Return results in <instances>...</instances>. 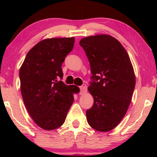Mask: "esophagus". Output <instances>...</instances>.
Returning <instances> with one entry per match:
<instances>
[{
	"label": "esophagus",
	"instance_id": "1",
	"mask_svg": "<svg viewBox=\"0 0 157 157\" xmlns=\"http://www.w3.org/2000/svg\"><path fill=\"white\" fill-rule=\"evenodd\" d=\"M80 88V94H84L87 91V86L86 84H82V86L79 87Z\"/></svg>",
	"mask_w": 157,
	"mask_h": 157
}]
</instances>
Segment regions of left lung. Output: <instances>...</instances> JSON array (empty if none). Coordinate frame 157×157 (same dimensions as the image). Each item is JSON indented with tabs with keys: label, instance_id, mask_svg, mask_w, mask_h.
Instances as JSON below:
<instances>
[{
	"label": "left lung",
	"instance_id": "1",
	"mask_svg": "<svg viewBox=\"0 0 157 157\" xmlns=\"http://www.w3.org/2000/svg\"><path fill=\"white\" fill-rule=\"evenodd\" d=\"M91 66L88 90L94 105L86 111L92 128L106 132L115 128L125 115L136 84L134 68L126 50L114 37L98 34L79 41Z\"/></svg>",
	"mask_w": 157,
	"mask_h": 157
}]
</instances>
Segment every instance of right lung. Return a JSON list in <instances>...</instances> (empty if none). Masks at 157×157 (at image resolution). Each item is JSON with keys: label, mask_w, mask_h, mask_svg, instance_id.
<instances>
[{"label": "right lung", "mask_w": 157, "mask_h": 157, "mask_svg": "<svg viewBox=\"0 0 157 157\" xmlns=\"http://www.w3.org/2000/svg\"><path fill=\"white\" fill-rule=\"evenodd\" d=\"M75 43L74 37L46 39L28 52L19 71L21 92L34 123L45 130L62 126L72 105L75 85L62 81V64Z\"/></svg>", "instance_id": "1"}]
</instances>
